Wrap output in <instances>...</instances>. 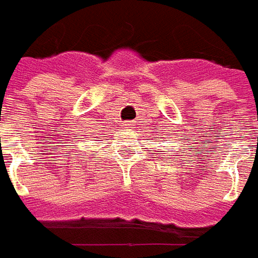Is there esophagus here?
Segmentation results:
<instances>
[{"label": "esophagus", "mask_w": 258, "mask_h": 258, "mask_svg": "<svg viewBox=\"0 0 258 258\" xmlns=\"http://www.w3.org/2000/svg\"><path fill=\"white\" fill-rule=\"evenodd\" d=\"M123 127H126V129L131 127V122H125V123H123Z\"/></svg>", "instance_id": "obj_1"}]
</instances>
